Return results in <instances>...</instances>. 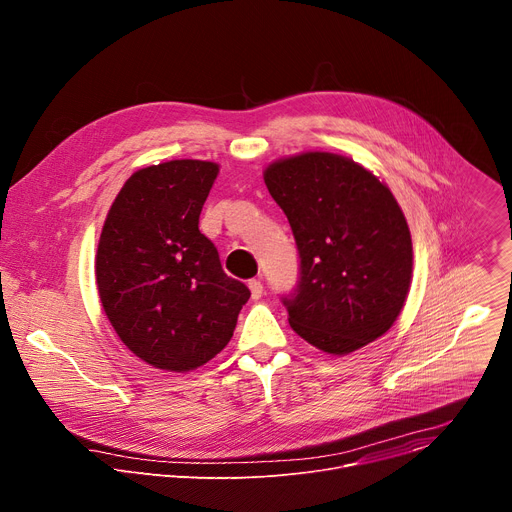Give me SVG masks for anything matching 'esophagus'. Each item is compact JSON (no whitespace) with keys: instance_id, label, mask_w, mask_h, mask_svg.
Segmentation results:
<instances>
[{"instance_id":"34e87169","label":"esophagus","mask_w":512,"mask_h":512,"mask_svg":"<svg viewBox=\"0 0 512 512\" xmlns=\"http://www.w3.org/2000/svg\"><path fill=\"white\" fill-rule=\"evenodd\" d=\"M249 289H251V298L253 300H259L263 296V283H261V279H251L249 281Z\"/></svg>"}]
</instances>
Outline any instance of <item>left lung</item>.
I'll return each mask as SVG.
<instances>
[{"instance_id": "obj_1", "label": "left lung", "mask_w": 512, "mask_h": 512, "mask_svg": "<svg viewBox=\"0 0 512 512\" xmlns=\"http://www.w3.org/2000/svg\"><path fill=\"white\" fill-rule=\"evenodd\" d=\"M300 251V283L283 298L298 336L328 354L381 338L401 314L413 273L405 214L387 184L350 158L304 152L263 172Z\"/></svg>"}]
</instances>
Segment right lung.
Instances as JSON below:
<instances>
[{"mask_svg": "<svg viewBox=\"0 0 512 512\" xmlns=\"http://www.w3.org/2000/svg\"><path fill=\"white\" fill-rule=\"evenodd\" d=\"M218 164L172 160L133 172L101 231L95 277L121 342L150 367L188 373L221 352L251 291L198 231Z\"/></svg>", "mask_w": 512, "mask_h": 512, "instance_id": "right-lung-1", "label": "right lung"}]
</instances>
